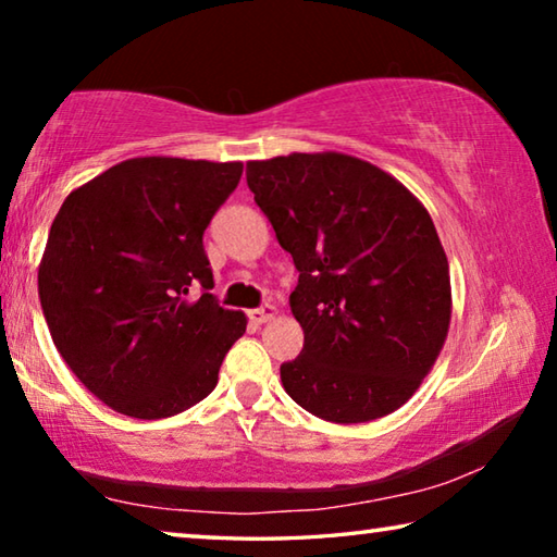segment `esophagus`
Segmentation results:
<instances>
[{
    "instance_id": "34e87169",
    "label": "esophagus",
    "mask_w": 557,
    "mask_h": 557,
    "mask_svg": "<svg viewBox=\"0 0 557 557\" xmlns=\"http://www.w3.org/2000/svg\"><path fill=\"white\" fill-rule=\"evenodd\" d=\"M275 314H277V309L272 307V305H262V307L250 309V312H248L252 324H265V322H270V319L275 317Z\"/></svg>"
}]
</instances>
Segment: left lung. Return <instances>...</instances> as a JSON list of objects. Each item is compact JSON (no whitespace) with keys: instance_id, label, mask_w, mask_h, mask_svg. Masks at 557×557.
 <instances>
[{"instance_id":"left-lung-1","label":"left lung","mask_w":557,"mask_h":557,"mask_svg":"<svg viewBox=\"0 0 557 557\" xmlns=\"http://www.w3.org/2000/svg\"><path fill=\"white\" fill-rule=\"evenodd\" d=\"M299 282L305 348L280 366L292 400L329 422L398 410L435 366L451 319L449 262L430 213L398 178L342 152L245 169Z\"/></svg>"}]
</instances>
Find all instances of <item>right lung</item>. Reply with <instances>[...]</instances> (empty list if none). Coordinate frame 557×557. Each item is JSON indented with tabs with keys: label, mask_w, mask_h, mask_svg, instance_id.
<instances>
[{
	"label": "right lung",
	"mask_w": 557,
	"mask_h": 557,
	"mask_svg": "<svg viewBox=\"0 0 557 557\" xmlns=\"http://www.w3.org/2000/svg\"><path fill=\"white\" fill-rule=\"evenodd\" d=\"M240 174V162L135 157L55 213L39 265L46 324L75 379L112 410L172 418L219 383L248 319L209 292L203 231Z\"/></svg>",
	"instance_id": "right-lung-1"
}]
</instances>
